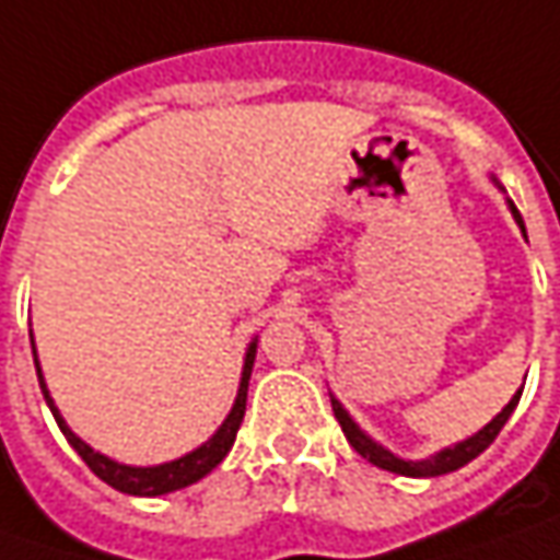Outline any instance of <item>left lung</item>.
I'll use <instances>...</instances> for the list:
<instances>
[{
  "mask_svg": "<svg viewBox=\"0 0 560 560\" xmlns=\"http://www.w3.org/2000/svg\"><path fill=\"white\" fill-rule=\"evenodd\" d=\"M511 212H514V219H517V225L523 229V219L517 207L511 203ZM526 234V232H523ZM523 392V388H521ZM521 392L508 401V407L501 410L499 417L492 420L489 425H482L476 435H470L467 442H460V445H454V448L439 451V454H432V457H425V460H401V457H395L392 451H385L382 445H376L373 439H366L357 423H353L351 417H348V410L341 407V404L331 398V410H335V420L341 423L345 429V435H348V442H351V448L360 454V457H366L370 464H376L382 470H388V474H401V476H442L451 474V470H457V467H464V464H470L476 454H482V451L489 448L492 442H495V435L501 432V425L508 423V417L514 413V407L521 401Z\"/></svg>",
  "mask_w": 560,
  "mask_h": 560,
  "instance_id": "1",
  "label": "left lung"
}]
</instances>
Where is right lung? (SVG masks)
<instances>
[{"label":"right lung","mask_w":560,"mask_h":560,"mask_svg":"<svg viewBox=\"0 0 560 560\" xmlns=\"http://www.w3.org/2000/svg\"><path fill=\"white\" fill-rule=\"evenodd\" d=\"M31 345H34V338H31ZM254 357H256V345H250L247 360H244V376H241V388H237V401H234L229 420L219 425V432L209 439L207 445H200L197 451L184 454V457L172 460V464H159V467H125V464H115V460H109V457H103L100 451L90 448V445L81 442V439H78V435H74V432L65 425V420L59 417L56 404H52L49 392H46V382H43V373H39V363H37V378H39V388H43V398H46V404H49V410H52L56 423H59V429L65 432V439L71 442V448L84 457V464L93 470V474L100 476L103 482H109L112 489L128 492V495H165V492H175V489H184V486H190V482L203 479V476H207L209 470H215V467L222 464V457L232 451L234 435H237L241 420H244V410H247V382H250V370H254Z\"/></svg>","instance_id":"obj_1"}]
</instances>
